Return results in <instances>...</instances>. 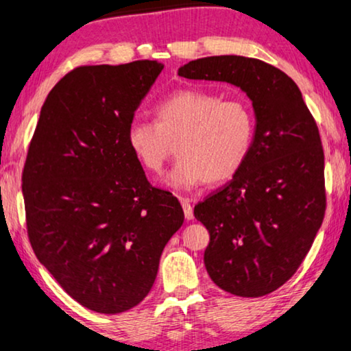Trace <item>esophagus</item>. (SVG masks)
<instances>
[{
	"label": "esophagus",
	"instance_id": "1",
	"mask_svg": "<svg viewBox=\"0 0 351 351\" xmlns=\"http://www.w3.org/2000/svg\"><path fill=\"white\" fill-rule=\"evenodd\" d=\"M180 202H182V207H184V213H185L186 220H193V206H191L190 199H186V197H180Z\"/></svg>",
	"mask_w": 351,
	"mask_h": 351
}]
</instances>
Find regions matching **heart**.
<instances>
[{
	"mask_svg": "<svg viewBox=\"0 0 351 351\" xmlns=\"http://www.w3.org/2000/svg\"><path fill=\"white\" fill-rule=\"evenodd\" d=\"M154 121H133L128 145L141 166L160 174L174 152L180 156L167 176L177 190L223 184L234 177L250 155L256 120L241 98L223 99L207 90L186 88L155 108Z\"/></svg>",
	"mask_w": 351,
	"mask_h": 351,
	"instance_id": "b5f03b06",
	"label": "heart"
}]
</instances>
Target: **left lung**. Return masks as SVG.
<instances>
[{
	"label": "left lung",
	"instance_id": "obj_1",
	"mask_svg": "<svg viewBox=\"0 0 351 351\" xmlns=\"http://www.w3.org/2000/svg\"><path fill=\"white\" fill-rule=\"evenodd\" d=\"M179 75L228 82L252 99L250 155L232 180L195 206L210 234L204 264L215 285L242 298L276 291L311 250L326 210L324 154L301 90L276 66L220 55L190 62Z\"/></svg>",
	"mask_w": 351,
	"mask_h": 351
}]
</instances>
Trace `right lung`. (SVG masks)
I'll return each mask as SVG.
<instances>
[{"instance_id":"obj_1","label":"right lung","mask_w":351,"mask_h":351,"mask_svg":"<svg viewBox=\"0 0 351 351\" xmlns=\"http://www.w3.org/2000/svg\"><path fill=\"white\" fill-rule=\"evenodd\" d=\"M161 69L152 60L73 69L50 90L28 147L22 191L34 255L99 313L149 294L184 223L179 199L150 185L126 139Z\"/></svg>"}]
</instances>
